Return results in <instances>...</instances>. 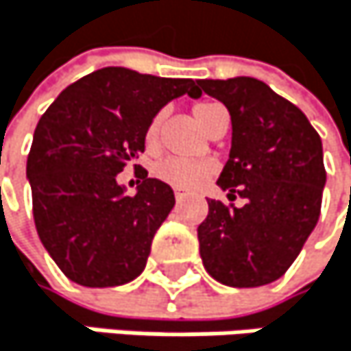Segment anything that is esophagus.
Here are the masks:
<instances>
[{"mask_svg":"<svg viewBox=\"0 0 351 351\" xmlns=\"http://www.w3.org/2000/svg\"><path fill=\"white\" fill-rule=\"evenodd\" d=\"M174 197H177V202H181V199L187 197V193H185L183 189H174Z\"/></svg>","mask_w":351,"mask_h":351,"instance_id":"esophagus-1","label":"esophagus"}]
</instances>
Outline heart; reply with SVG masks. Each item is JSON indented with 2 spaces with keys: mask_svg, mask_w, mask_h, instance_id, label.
<instances>
[{
  "mask_svg": "<svg viewBox=\"0 0 351 351\" xmlns=\"http://www.w3.org/2000/svg\"><path fill=\"white\" fill-rule=\"evenodd\" d=\"M222 112V106L216 101H199L193 106V116L197 120V124L208 131L210 122L214 120V116ZM160 131H162V114H156L154 120L147 127V145L154 147L160 139ZM210 174V164L206 162H197V160H183V158H164L156 164V177L162 179L164 183L172 185V187H181V189H193L197 187L202 181L208 179Z\"/></svg>",
  "mask_w": 351,
  "mask_h": 351,
  "instance_id": "heart-1",
  "label": "heart"
}]
</instances>
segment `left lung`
<instances>
[{
  "label": "left lung",
  "instance_id": "1",
  "mask_svg": "<svg viewBox=\"0 0 351 351\" xmlns=\"http://www.w3.org/2000/svg\"><path fill=\"white\" fill-rule=\"evenodd\" d=\"M197 85L231 114V154L218 185L245 197L243 208L208 202L197 227L202 262L222 285H268L287 272L318 222L327 181L320 137L298 106L258 79Z\"/></svg>",
  "mask_w": 351,
  "mask_h": 351
}]
</instances>
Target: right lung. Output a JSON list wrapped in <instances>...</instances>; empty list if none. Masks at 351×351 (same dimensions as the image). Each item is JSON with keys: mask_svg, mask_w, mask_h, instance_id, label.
Listing matches in <instances>:
<instances>
[{"mask_svg": "<svg viewBox=\"0 0 351 351\" xmlns=\"http://www.w3.org/2000/svg\"><path fill=\"white\" fill-rule=\"evenodd\" d=\"M185 93L202 95L191 79L108 66L66 87L41 116L27 160L33 216L70 281L116 287L143 272L174 193L139 170L137 193L127 195L116 174L145 152L154 116Z\"/></svg>", "mask_w": 351, "mask_h": 351, "instance_id": "right-lung-1", "label": "right lung"}]
</instances>
